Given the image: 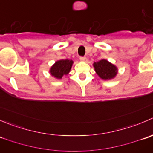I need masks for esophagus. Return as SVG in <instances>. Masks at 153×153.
<instances>
[{
    "label": "esophagus",
    "instance_id": "obj_1",
    "mask_svg": "<svg viewBox=\"0 0 153 153\" xmlns=\"http://www.w3.org/2000/svg\"><path fill=\"white\" fill-rule=\"evenodd\" d=\"M80 61H86V57H80Z\"/></svg>",
    "mask_w": 153,
    "mask_h": 153
}]
</instances>
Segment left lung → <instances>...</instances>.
<instances>
[{
  "mask_svg": "<svg viewBox=\"0 0 153 153\" xmlns=\"http://www.w3.org/2000/svg\"><path fill=\"white\" fill-rule=\"evenodd\" d=\"M93 67L97 75L103 80L112 79L118 73V68L105 59L94 62Z\"/></svg>",
  "mask_w": 153,
  "mask_h": 153,
  "instance_id": "1",
  "label": "left lung"
}]
</instances>
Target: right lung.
Listing matches in <instances>:
<instances>
[{"instance_id": "obj_1", "label": "right lung", "mask_w": 153, "mask_h": 153, "mask_svg": "<svg viewBox=\"0 0 153 153\" xmlns=\"http://www.w3.org/2000/svg\"><path fill=\"white\" fill-rule=\"evenodd\" d=\"M73 61L72 60H60L56 61L50 68L51 75L54 76L58 79H61L64 75H67L72 68Z\"/></svg>"}]
</instances>
